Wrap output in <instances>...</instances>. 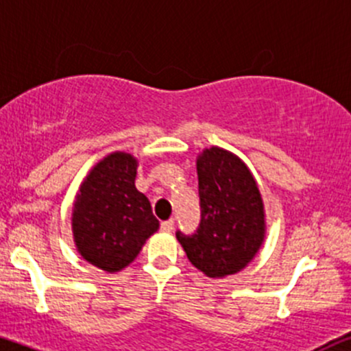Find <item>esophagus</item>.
Instances as JSON below:
<instances>
[{"label":"esophagus","mask_w":351,"mask_h":351,"mask_svg":"<svg viewBox=\"0 0 351 351\" xmlns=\"http://www.w3.org/2000/svg\"><path fill=\"white\" fill-rule=\"evenodd\" d=\"M173 228H175V219L173 218H169L167 221L161 223V230H163V232H171Z\"/></svg>","instance_id":"obj_1"}]
</instances>
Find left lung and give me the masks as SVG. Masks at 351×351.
Returning <instances> with one entry per match:
<instances>
[{
	"label": "left lung",
	"instance_id": "8db88e82",
	"mask_svg": "<svg viewBox=\"0 0 351 351\" xmlns=\"http://www.w3.org/2000/svg\"><path fill=\"white\" fill-rule=\"evenodd\" d=\"M199 225L176 238L191 265L211 278L248 265L265 234V213L256 182L246 165L225 149H205L198 165Z\"/></svg>",
	"mask_w": 351,
	"mask_h": 351
}]
</instances>
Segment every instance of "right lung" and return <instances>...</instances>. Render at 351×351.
I'll list each match as a JSON object with an SVG mask.
<instances>
[{"label": "right lung", "instance_id": "1", "mask_svg": "<svg viewBox=\"0 0 351 351\" xmlns=\"http://www.w3.org/2000/svg\"><path fill=\"white\" fill-rule=\"evenodd\" d=\"M136 160L113 153L91 169L73 208V234L86 261L118 271L160 226L148 198L134 186Z\"/></svg>", "mask_w": 351, "mask_h": 351}]
</instances>
